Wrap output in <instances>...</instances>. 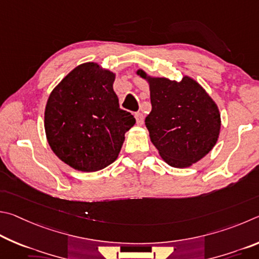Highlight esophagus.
Here are the masks:
<instances>
[{"instance_id":"esophagus-1","label":"esophagus","mask_w":259,"mask_h":259,"mask_svg":"<svg viewBox=\"0 0 259 259\" xmlns=\"http://www.w3.org/2000/svg\"><path fill=\"white\" fill-rule=\"evenodd\" d=\"M135 119H137L138 125H142L143 120H144L143 113L142 112H135Z\"/></svg>"}]
</instances>
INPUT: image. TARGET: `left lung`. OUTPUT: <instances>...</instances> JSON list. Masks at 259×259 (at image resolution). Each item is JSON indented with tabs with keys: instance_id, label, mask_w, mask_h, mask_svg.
Returning a JSON list of instances; mask_svg holds the SVG:
<instances>
[{
	"instance_id": "obj_1",
	"label": "left lung",
	"mask_w": 259,
	"mask_h": 259,
	"mask_svg": "<svg viewBox=\"0 0 259 259\" xmlns=\"http://www.w3.org/2000/svg\"><path fill=\"white\" fill-rule=\"evenodd\" d=\"M138 75L150 85L151 112L146 126L160 156L167 164L184 168L196 164L217 142L221 115L216 103L196 80L184 76L169 80Z\"/></svg>"
}]
</instances>
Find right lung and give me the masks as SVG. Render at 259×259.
I'll use <instances>...</instances> for the list:
<instances>
[{"instance_id":"right-lung-1","label":"right lung","mask_w":259,"mask_h":259,"mask_svg":"<svg viewBox=\"0 0 259 259\" xmlns=\"http://www.w3.org/2000/svg\"><path fill=\"white\" fill-rule=\"evenodd\" d=\"M113 80V72L86 62L50 94L44 113L48 142L77 170L97 171L115 161L125 133L135 124L132 113L119 108Z\"/></svg>"}]
</instances>
